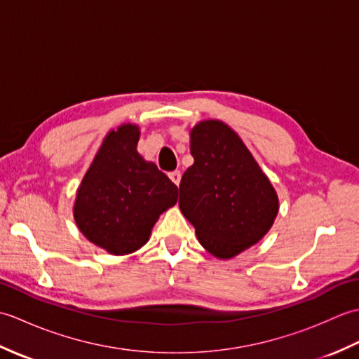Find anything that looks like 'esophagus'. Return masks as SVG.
<instances>
[{
  "mask_svg": "<svg viewBox=\"0 0 359 359\" xmlns=\"http://www.w3.org/2000/svg\"><path fill=\"white\" fill-rule=\"evenodd\" d=\"M168 175H170V179L172 180V184L179 187V184H180V179H182V174H180V171H172V172H170Z\"/></svg>",
  "mask_w": 359,
  "mask_h": 359,
  "instance_id": "34e87169",
  "label": "esophagus"
}]
</instances>
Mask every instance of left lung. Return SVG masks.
<instances>
[{"instance_id":"obj_1","label":"left lung","mask_w":359,"mask_h":359,"mask_svg":"<svg viewBox=\"0 0 359 359\" xmlns=\"http://www.w3.org/2000/svg\"><path fill=\"white\" fill-rule=\"evenodd\" d=\"M194 163L182 175L179 207L201 245L231 259L269 233L279 211L276 189L239 134L216 118L189 131Z\"/></svg>"}]
</instances>
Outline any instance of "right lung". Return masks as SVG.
I'll return each instance as SVG.
<instances>
[{
	"instance_id": "obj_1",
	"label": "right lung",
	"mask_w": 359,
	"mask_h": 359,
	"mask_svg": "<svg viewBox=\"0 0 359 359\" xmlns=\"http://www.w3.org/2000/svg\"><path fill=\"white\" fill-rule=\"evenodd\" d=\"M139 125L111 129L74 202V220L81 234L114 256L140 250L160 215L177 203V187L139 154Z\"/></svg>"
}]
</instances>
